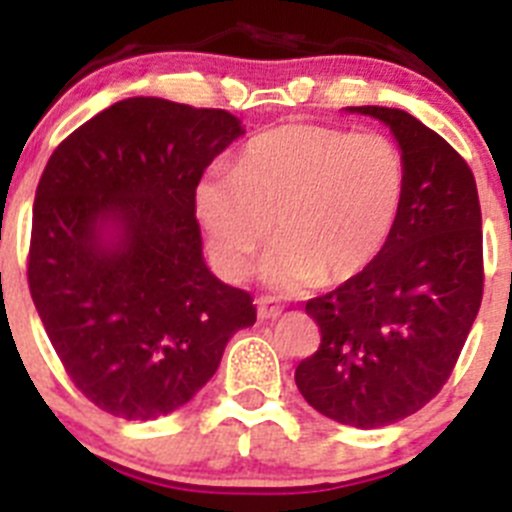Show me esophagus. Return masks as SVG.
Listing matches in <instances>:
<instances>
[{
	"instance_id": "1",
	"label": "esophagus",
	"mask_w": 512,
	"mask_h": 512,
	"mask_svg": "<svg viewBox=\"0 0 512 512\" xmlns=\"http://www.w3.org/2000/svg\"><path fill=\"white\" fill-rule=\"evenodd\" d=\"M256 307H259L261 320H274L282 315V305H279L274 297H259V300H256Z\"/></svg>"
}]
</instances>
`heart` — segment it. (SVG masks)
<instances>
[{
    "label": "heart",
    "mask_w": 512,
    "mask_h": 512,
    "mask_svg": "<svg viewBox=\"0 0 512 512\" xmlns=\"http://www.w3.org/2000/svg\"><path fill=\"white\" fill-rule=\"evenodd\" d=\"M405 184V158L387 135L292 122L248 140L233 174L210 171L197 187V215L228 277L246 274L274 223L266 282L305 289L346 282L377 259Z\"/></svg>",
    "instance_id": "1"
}]
</instances>
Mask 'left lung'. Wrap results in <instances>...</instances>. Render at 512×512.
<instances>
[{
	"mask_svg": "<svg viewBox=\"0 0 512 512\" xmlns=\"http://www.w3.org/2000/svg\"><path fill=\"white\" fill-rule=\"evenodd\" d=\"M400 143L408 184L390 241L361 274L307 300L318 351L297 390L325 418L382 428L418 413L449 382L482 305V210L467 161L395 107H348Z\"/></svg>",
	"mask_w": 512,
	"mask_h": 512,
	"instance_id": "8db88e82",
	"label": "left lung"
}]
</instances>
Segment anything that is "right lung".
Here are the masks:
<instances>
[{"instance_id": "add662e5", "label": "right lung", "mask_w": 512, "mask_h": 512, "mask_svg": "<svg viewBox=\"0 0 512 512\" xmlns=\"http://www.w3.org/2000/svg\"><path fill=\"white\" fill-rule=\"evenodd\" d=\"M238 135L225 110L158 97L115 102L58 143L33 205L27 284L76 390L99 410L151 420L210 382L246 289L207 269L194 197Z\"/></svg>"}]
</instances>
